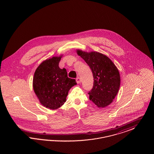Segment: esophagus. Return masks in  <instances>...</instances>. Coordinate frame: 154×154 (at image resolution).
I'll list each match as a JSON object with an SVG mask.
<instances>
[{"label":"esophagus","mask_w":154,"mask_h":154,"mask_svg":"<svg viewBox=\"0 0 154 154\" xmlns=\"http://www.w3.org/2000/svg\"><path fill=\"white\" fill-rule=\"evenodd\" d=\"M76 81H77V82L78 84H80V83H81V80L80 78L78 77L76 79Z\"/></svg>","instance_id":"34e87169"}]
</instances>
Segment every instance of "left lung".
<instances>
[{"label": "left lung", "instance_id": "8db88e82", "mask_svg": "<svg viewBox=\"0 0 154 154\" xmlns=\"http://www.w3.org/2000/svg\"><path fill=\"white\" fill-rule=\"evenodd\" d=\"M91 68L94 76V86L89 92V100L98 107L111 104L120 87V75L117 67L109 58L97 52L77 51Z\"/></svg>", "mask_w": 154, "mask_h": 154}]
</instances>
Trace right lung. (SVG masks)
<instances>
[{
	"label": "right lung",
	"instance_id": "add662e5",
	"mask_svg": "<svg viewBox=\"0 0 154 154\" xmlns=\"http://www.w3.org/2000/svg\"><path fill=\"white\" fill-rule=\"evenodd\" d=\"M60 57L46 59L37 68L33 79V90L40 103L46 108L56 110L66 102L70 89L77 84L67 77L66 69H60Z\"/></svg>",
	"mask_w": 154,
	"mask_h": 154
}]
</instances>
